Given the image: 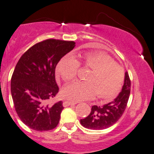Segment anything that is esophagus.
<instances>
[{"instance_id":"esophagus-1","label":"esophagus","mask_w":154,"mask_h":154,"mask_svg":"<svg viewBox=\"0 0 154 154\" xmlns=\"http://www.w3.org/2000/svg\"><path fill=\"white\" fill-rule=\"evenodd\" d=\"M75 104H76L75 102L70 101V100H65V101L63 103V106H64V107H67V106H72V105H75Z\"/></svg>"}]
</instances>
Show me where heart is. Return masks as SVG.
<instances>
[{"instance_id": "b5f03b06", "label": "heart", "mask_w": 154, "mask_h": 154, "mask_svg": "<svg viewBox=\"0 0 154 154\" xmlns=\"http://www.w3.org/2000/svg\"><path fill=\"white\" fill-rule=\"evenodd\" d=\"M77 61L71 54L59 61L56 72L64 82L76 77L79 65L90 69L85 81H75L67 86L62 93L72 101L87 100L97 95V98L111 99L117 95L125 80V70L112 57L104 53L88 52L80 56Z\"/></svg>"}]
</instances>
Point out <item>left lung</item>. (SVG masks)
I'll return each instance as SVG.
<instances>
[{
	"label": "left lung",
	"instance_id": "1",
	"mask_svg": "<svg viewBox=\"0 0 154 154\" xmlns=\"http://www.w3.org/2000/svg\"><path fill=\"white\" fill-rule=\"evenodd\" d=\"M131 92V80L128 73L125 72L122 90L113 101L103 106H92L87 117L80 119V124L86 128L103 130L116 124L119 120L127 106Z\"/></svg>",
	"mask_w": 154,
	"mask_h": 154
}]
</instances>
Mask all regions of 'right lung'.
I'll list each match as a JSON object with an SVG mask.
<instances>
[{
    "instance_id": "1",
    "label": "right lung",
    "mask_w": 154,
    "mask_h": 154,
    "mask_svg": "<svg viewBox=\"0 0 154 154\" xmlns=\"http://www.w3.org/2000/svg\"><path fill=\"white\" fill-rule=\"evenodd\" d=\"M75 46L73 41L48 38L20 57L11 77L14 108L23 122L37 131L52 130L59 122L62 102L51 103L58 93L55 67Z\"/></svg>"
}]
</instances>
